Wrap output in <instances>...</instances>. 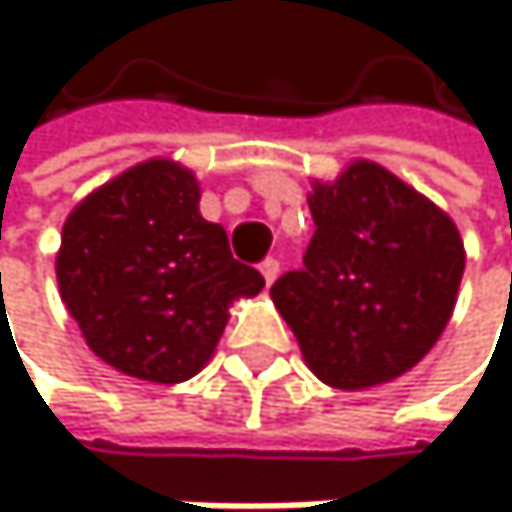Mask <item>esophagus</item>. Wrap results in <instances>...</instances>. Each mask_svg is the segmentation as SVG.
Instances as JSON below:
<instances>
[{
	"label": "esophagus",
	"mask_w": 512,
	"mask_h": 512,
	"mask_svg": "<svg viewBox=\"0 0 512 512\" xmlns=\"http://www.w3.org/2000/svg\"><path fill=\"white\" fill-rule=\"evenodd\" d=\"M261 276H264L267 282H273V279L279 276V261H273V258H267V261L261 264Z\"/></svg>",
	"instance_id": "1"
}]
</instances>
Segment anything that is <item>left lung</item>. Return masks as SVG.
Returning a JSON list of instances; mask_svg holds the SVG:
<instances>
[{"label": "left lung", "instance_id": "obj_1", "mask_svg": "<svg viewBox=\"0 0 512 512\" xmlns=\"http://www.w3.org/2000/svg\"><path fill=\"white\" fill-rule=\"evenodd\" d=\"M199 178L147 159L91 190L64 221L57 291L88 350L128 378L184 384L211 362L264 276L202 218ZM267 254V251H264Z\"/></svg>", "mask_w": 512, "mask_h": 512}]
</instances>
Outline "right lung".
I'll return each instance as SVG.
<instances>
[{
	"label": "right lung",
	"mask_w": 512,
	"mask_h": 512,
	"mask_svg": "<svg viewBox=\"0 0 512 512\" xmlns=\"http://www.w3.org/2000/svg\"><path fill=\"white\" fill-rule=\"evenodd\" d=\"M304 267L270 298L313 375L334 390L402 378L442 338L467 264L448 214L390 171L353 162L307 196Z\"/></svg>",
	"instance_id": "add662e5"
}]
</instances>
